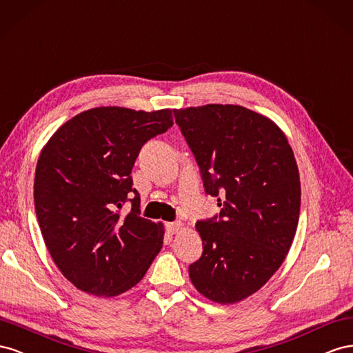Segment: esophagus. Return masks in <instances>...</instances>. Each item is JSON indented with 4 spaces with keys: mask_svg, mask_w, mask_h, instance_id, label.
I'll list each match as a JSON object with an SVG mask.
<instances>
[{
    "mask_svg": "<svg viewBox=\"0 0 353 353\" xmlns=\"http://www.w3.org/2000/svg\"><path fill=\"white\" fill-rule=\"evenodd\" d=\"M167 229L170 234H177L182 229V223L180 221H171V223H167Z\"/></svg>",
    "mask_w": 353,
    "mask_h": 353,
    "instance_id": "1",
    "label": "esophagus"
}]
</instances>
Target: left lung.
<instances>
[{"mask_svg":"<svg viewBox=\"0 0 353 353\" xmlns=\"http://www.w3.org/2000/svg\"><path fill=\"white\" fill-rule=\"evenodd\" d=\"M219 216L196 221L203 256L189 278L221 305L254 294L283 265L300 214L293 149L274 121L238 105L174 109Z\"/></svg>","mask_w":353,"mask_h":353,"instance_id":"obj_1","label":"left lung"}]
</instances>
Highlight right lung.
Segmentation results:
<instances>
[{"instance_id":"right-lung-1","label":"right lung","mask_w":353,"mask_h":353,"mask_svg":"<svg viewBox=\"0 0 353 353\" xmlns=\"http://www.w3.org/2000/svg\"><path fill=\"white\" fill-rule=\"evenodd\" d=\"M171 125V109L93 108L66 121L43 148L37 219L50 256L78 290L97 297L124 293L163 248L164 228L139 216L130 174L142 146ZM127 200L132 211L123 216Z\"/></svg>"}]
</instances>
